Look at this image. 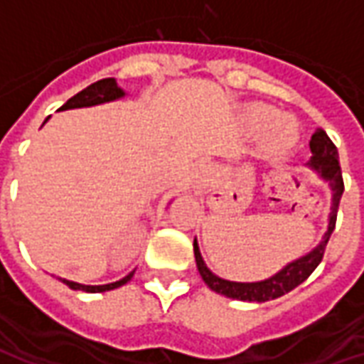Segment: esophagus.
<instances>
[{"instance_id": "34e87169", "label": "esophagus", "mask_w": 364, "mask_h": 364, "mask_svg": "<svg viewBox=\"0 0 364 364\" xmlns=\"http://www.w3.org/2000/svg\"><path fill=\"white\" fill-rule=\"evenodd\" d=\"M213 179V167L208 166H200L197 169V175H195V185H197V189H205L208 187V183Z\"/></svg>"}]
</instances>
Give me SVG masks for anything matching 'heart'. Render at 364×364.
<instances>
[{
  "mask_svg": "<svg viewBox=\"0 0 364 364\" xmlns=\"http://www.w3.org/2000/svg\"><path fill=\"white\" fill-rule=\"evenodd\" d=\"M244 124L250 132L263 130L261 154L269 159H281L289 156L300 138L296 120L289 114H277L273 107L263 103H253L245 109Z\"/></svg>",
  "mask_w": 364,
  "mask_h": 364,
  "instance_id": "heart-1",
  "label": "heart"
}]
</instances>
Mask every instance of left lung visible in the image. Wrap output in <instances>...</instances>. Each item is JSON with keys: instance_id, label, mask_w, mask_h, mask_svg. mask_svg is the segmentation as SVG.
Here are the masks:
<instances>
[{"instance_id": "left-lung-1", "label": "left lung", "mask_w": 364, "mask_h": 364, "mask_svg": "<svg viewBox=\"0 0 364 364\" xmlns=\"http://www.w3.org/2000/svg\"><path fill=\"white\" fill-rule=\"evenodd\" d=\"M310 150H312V158L306 164L308 167H312L316 173L320 175L323 181H328L329 189H331V213L328 218V230L321 237V242L312 252L306 253L298 259L290 261L289 265L274 273L273 277H269L265 281L257 282H236L220 279L206 267V263L203 261L200 250H198L197 240L193 242V250H195V261H197L198 273L203 277V281L208 284V289L224 294V296L234 298V300H245V302H267L273 298H279L282 294H287L292 289H296L300 282H304L312 271L321 263L323 259V252L326 245L329 242L331 232L336 230L337 220V208H339V200L343 195V177H341V167H339V154H337L336 144L329 140V136L318 128L312 134L310 140Z\"/></svg>"}]
</instances>
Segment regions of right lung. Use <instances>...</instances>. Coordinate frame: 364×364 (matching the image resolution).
Masks as SVG:
<instances>
[{
    "mask_svg": "<svg viewBox=\"0 0 364 364\" xmlns=\"http://www.w3.org/2000/svg\"><path fill=\"white\" fill-rule=\"evenodd\" d=\"M120 97H124V91L117 85V80H114V77H107V80H99V82L91 83L90 87H85L83 91H80V93L72 97V99H68L66 103L60 107V111L109 103V101H117ZM46 120H44V122H46ZM132 277H134V271H130V273H128L127 277H122L120 281L109 282V284H80V282L68 281V279H60V281L64 282V284H68L72 290H83V292H107V290L119 289L122 284H127Z\"/></svg>",
    "mask_w": 364,
    "mask_h": 364,
    "instance_id": "obj_1",
    "label": "right lung"
}]
</instances>
